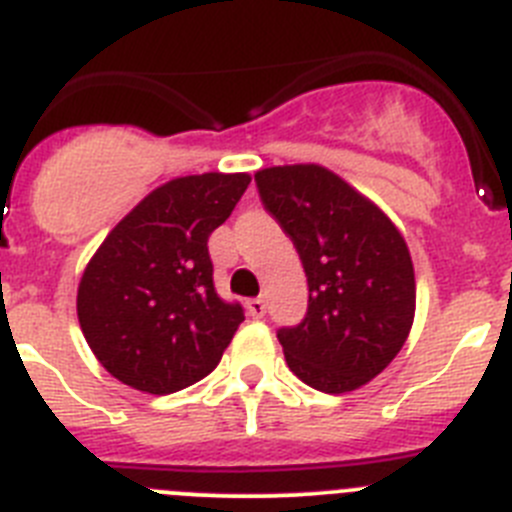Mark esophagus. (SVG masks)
<instances>
[{
	"instance_id": "34e87169",
	"label": "esophagus",
	"mask_w": 512,
	"mask_h": 512,
	"mask_svg": "<svg viewBox=\"0 0 512 512\" xmlns=\"http://www.w3.org/2000/svg\"><path fill=\"white\" fill-rule=\"evenodd\" d=\"M248 307V315H253V318H261L266 312V300L264 297H251V300L246 302Z\"/></svg>"
}]
</instances>
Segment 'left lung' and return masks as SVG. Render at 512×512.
Here are the masks:
<instances>
[{"mask_svg": "<svg viewBox=\"0 0 512 512\" xmlns=\"http://www.w3.org/2000/svg\"><path fill=\"white\" fill-rule=\"evenodd\" d=\"M256 187L295 243L310 289L302 323L277 330L289 369L328 395L359 390L408 341L415 315L408 243L374 202L323 166L264 169Z\"/></svg>", "mask_w": 512, "mask_h": 512, "instance_id": "8db88e82", "label": "left lung"}]
</instances>
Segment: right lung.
Wrapping results in <instances>:
<instances>
[{"mask_svg":"<svg viewBox=\"0 0 512 512\" xmlns=\"http://www.w3.org/2000/svg\"><path fill=\"white\" fill-rule=\"evenodd\" d=\"M248 174L171 179L135 205L94 253L76 297L89 348L122 384L171 395L223 359L243 307L215 292L207 238Z\"/></svg>","mask_w":512,"mask_h":512,"instance_id":"right-lung-1","label":"right lung"}]
</instances>
